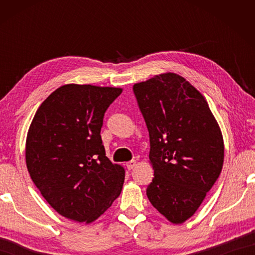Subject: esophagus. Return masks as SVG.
Listing matches in <instances>:
<instances>
[{
	"label": "esophagus",
	"instance_id": "1",
	"mask_svg": "<svg viewBox=\"0 0 255 255\" xmlns=\"http://www.w3.org/2000/svg\"><path fill=\"white\" fill-rule=\"evenodd\" d=\"M135 166H136V161H130L126 163V167L128 170H132Z\"/></svg>",
	"mask_w": 255,
	"mask_h": 255
}]
</instances>
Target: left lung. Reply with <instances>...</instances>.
<instances>
[{"mask_svg": "<svg viewBox=\"0 0 255 255\" xmlns=\"http://www.w3.org/2000/svg\"><path fill=\"white\" fill-rule=\"evenodd\" d=\"M149 133L154 178L146 195L171 223L196 213L222 172L224 141L209 106L174 73L132 86Z\"/></svg>", "mask_w": 255, "mask_h": 255, "instance_id": "8db88e82", "label": "left lung"}]
</instances>
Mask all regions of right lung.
Instances as JSON below:
<instances>
[{"label": "right lung", "instance_id": "obj_1", "mask_svg": "<svg viewBox=\"0 0 255 255\" xmlns=\"http://www.w3.org/2000/svg\"><path fill=\"white\" fill-rule=\"evenodd\" d=\"M122 92L63 85L41 103L30 125V176L47 202L72 221H96L122 192L125 170L106 156L100 135L106 111Z\"/></svg>", "mask_w": 255, "mask_h": 255}]
</instances>
